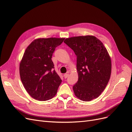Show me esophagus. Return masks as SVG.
Instances as JSON below:
<instances>
[{
	"label": "esophagus",
	"mask_w": 132,
	"mask_h": 132,
	"mask_svg": "<svg viewBox=\"0 0 132 132\" xmlns=\"http://www.w3.org/2000/svg\"><path fill=\"white\" fill-rule=\"evenodd\" d=\"M68 76H69V74L68 73H65L64 75V77L65 79H66V78H68Z\"/></svg>",
	"instance_id": "1"
}]
</instances>
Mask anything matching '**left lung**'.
Masks as SVG:
<instances>
[{
  "mask_svg": "<svg viewBox=\"0 0 132 132\" xmlns=\"http://www.w3.org/2000/svg\"><path fill=\"white\" fill-rule=\"evenodd\" d=\"M77 57L78 80L75 95L84 101L98 97L105 90L111 74V60L102 42L94 36L72 37L64 41Z\"/></svg>",
  "mask_w": 132,
  "mask_h": 132,
  "instance_id": "1",
  "label": "left lung"
}]
</instances>
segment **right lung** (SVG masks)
Segmentation results:
<instances>
[{
  "instance_id": "obj_1",
  "label": "right lung",
  "mask_w": 132,
  "mask_h": 132,
  "mask_svg": "<svg viewBox=\"0 0 132 132\" xmlns=\"http://www.w3.org/2000/svg\"><path fill=\"white\" fill-rule=\"evenodd\" d=\"M64 38L36 39L27 47L20 63V75L25 89L38 101H46L56 95L62 80L54 70L52 57Z\"/></svg>"
}]
</instances>
